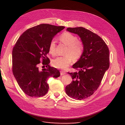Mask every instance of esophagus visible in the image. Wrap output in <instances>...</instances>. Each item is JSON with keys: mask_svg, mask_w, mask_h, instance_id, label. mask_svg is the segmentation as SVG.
<instances>
[{"mask_svg": "<svg viewBox=\"0 0 125 125\" xmlns=\"http://www.w3.org/2000/svg\"><path fill=\"white\" fill-rule=\"evenodd\" d=\"M60 74L61 75H63V74H66V72L65 71H63V70H61L60 71Z\"/></svg>", "mask_w": 125, "mask_h": 125, "instance_id": "34e87169", "label": "esophagus"}]
</instances>
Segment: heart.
<instances>
[{
	"instance_id": "obj_1",
	"label": "heart",
	"mask_w": 125,
	"mask_h": 125,
	"mask_svg": "<svg viewBox=\"0 0 125 125\" xmlns=\"http://www.w3.org/2000/svg\"><path fill=\"white\" fill-rule=\"evenodd\" d=\"M59 40L67 46L63 56H60L52 60V65L59 69H66L73 62V59H80L84 52L83 44L78 37L69 32H65L60 36ZM56 43L52 40L49 45V52L52 55L56 54Z\"/></svg>"
}]
</instances>
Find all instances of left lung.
<instances>
[{
    "instance_id": "obj_1",
    "label": "left lung",
    "mask_w": 125,
    "mask_h": 125,
    "mask_svg": "<svg viewBox=\"0 0 125 125\" xmlns=\"http://www.w3.org/2000/svg\"><path fill=\"white\" fill-rule=\"evenodd\" d=\"M67 31L78 34L84 46L83 54L73 66L78 71L69 73L73 80L65 88L69 96L81 100L91 96L99 87L109 67V51L100 36L88 29L68 28Z\"/></svg>"
}]
</instances>
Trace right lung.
<instances>
[{
    "label": "right lung",
    "mask_w": 125,
    "mask_h": 125,
    "mask_svg": "<svg viewBox=\"0 0 125 125\" xmlns=\"http://www.w3.org/2000/svg\"><path fill=\"white\" fill-rule=\"evenodd\" d=\"M65 27L41 24L30 28L17 40L12 50V73L20 88L31 97H39L49 89V78H58L60 72L49 65V45L57 33ZM42 61L47 68L39 70Z\"/></svg>",
    "instance_id": "right-lung-1"
}]
</instances>
